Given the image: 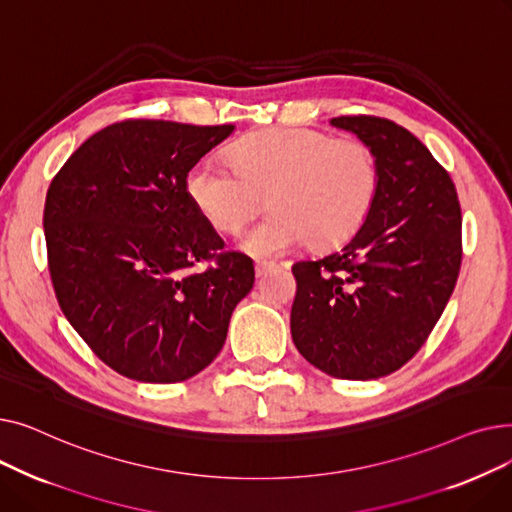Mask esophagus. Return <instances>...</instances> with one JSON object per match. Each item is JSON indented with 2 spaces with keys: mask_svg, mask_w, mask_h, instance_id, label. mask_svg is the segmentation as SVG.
I'll list each match as a JSON object with an SVG mask.
<instances>
[{
  "mask_svg": "<svg viewBox=\"0 0 512 512\" xmlns=\"http://www.w3.org/2000/svg\"><path fill=\"white\" fill-rule=\"evenodd\" d=\"M276 267V263H272V261H257L255 263V274H257V278H261V276H265L267 272H272Z\"/></svg>",
  "mask_w": 512,
  "mask_h": 512,
  "instance_id": "obj_1",
  "label": "esophagus"
}]
</instances>
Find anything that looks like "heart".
<instances>
[{
	"mask_svg": "<svg viewBox=\"0 0 512 512\" xmlns=\"http://www.w3.org/2000/svg\"><path fill=\"white\" fill-rule=\"evenodd\" d=\"M230 168L211 157L188 170L184 188L203 220L236 234L267 195L272 215L240 238L259 259L280 257L305 242L332 249L351 240L367 222L380 193V166L357 139L309 128H265L228 151Z\"/></svg>",
	"mask_w": 512,
	"mask_h": 512,
	"instance_id": "obj_1",
	"label": "heart"
}]
</instances>
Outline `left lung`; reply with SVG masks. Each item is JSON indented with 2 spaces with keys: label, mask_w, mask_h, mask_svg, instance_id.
Segmentation results:
<instances>
[{
  "label": "left lung",
  "mask_w": 512,
  "mask_h": 512,
  "mask_svg": "<svg viewBox=\"0 0 512 512\" xmlns=\"http://www.w3.org/2000/svg\"><path fill=\"white\" fill-rule=\"evenodd\" d=\"M371 147L380 193L363 228L315 261H297L290 334L299 353L340 380H378L434 330L461 270V205L429 149L390 120L332 118Z\"/></svg>",
  "instance_id": "obj_1"
}]
</instances>
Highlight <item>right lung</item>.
Returning a JSON list of instances; mask_svg holds the SVG:
<instances>
[{"label": "right lung", "mask_w": 512, "mask_h": 512, "mask_svg": "<svg viewBox=\"0 0 512 512\" xmlns=\"http://www.w3.org/2000/svg\"><path fill=\"white\" fill-rule=\"evenodd\" d=\"M234 124L126 120L95 132L53 178L43 228L58 303L91 351L124 378L174 384L226 342L253 261L224 242L186 195L199 159ZM216 265L193 273L199 260Z\"/></svg>", "instance_id": "1"}]
</instances>
